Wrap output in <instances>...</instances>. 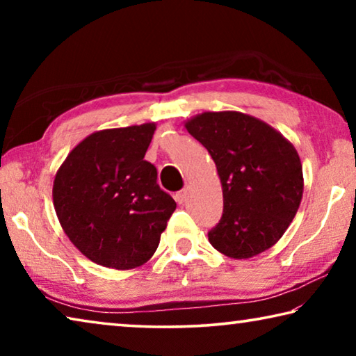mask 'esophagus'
<instances>
[{
  "instance_id": "obj_1",
  "label": "esophagus",
  "mask_w": 356,
  "mask_h": 356,
  "mask_svg": "<svg viewBox=\"0 0 356 356\" xmlns=\"http://www.w3.org/2000/svg\"><path fill=\"white\" fill-rule=\"evenodd\" d=\"M186 195H188V191H186V190H180L179 193H176L177 204H184L185 200H186Z\"/></svg>"
}]
</instances>
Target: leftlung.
Here are the masks:
<instances>
[{"mask_svg": "<svg viewBox=\"0 0 356 356\" xmlns=\"http://www.w3.org/2000/svg\"><path fill=\"white\" fill-rule=\"evenodd\" d=\"M185 129L209 150L222 188V216L209 242L232 259L272 248L303 196V168L293 144L264 120L238 111L196 114Z\"/></svg>", "mask_w": 356, "mask_h": 356, "instance_id": "1", "label": "left lung"}]
</instances>
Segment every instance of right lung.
I'll return each mask as SVG.
<instances>
[{
    "mask_svg": "<svg viewBox=\"0 0 356 356\" xmlns=\"http://www.w3.org/2000/svg\"><path fill=\"white\" fill-rule=\"evenodd\" d=\"M155 124L94 131L72 149L53 182V206L81 254L108 268L146 264L176 201L144 160Z\"/></svg>",
    "mask_w": 356,
    "mask_h": 356,
    "instance_id": "1",
    "label": "right lung"
}]
</instances>
